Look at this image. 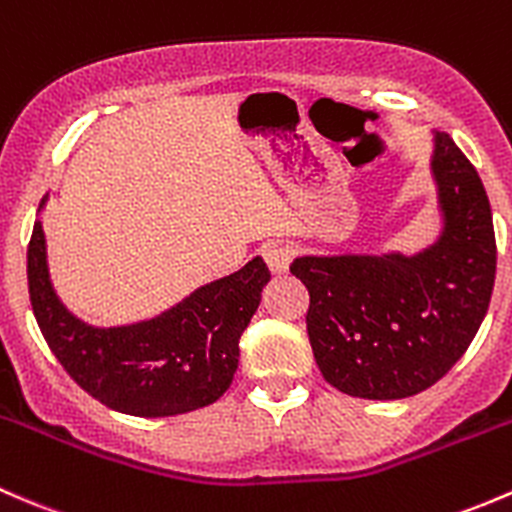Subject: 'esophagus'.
Masks as SVG:
<instances>
[{
    "label": "esophagus",
    "mask_w": 512,
    "mask_h": 512,
    "mask_svg": "<svg viewBox=\"0 0 512 512\" xmlns=\"http://www.w3.org/2000/svg\"><path fill=\"white\" fill-rule=\"evenodd\" d=\"M295 251L288 244H281V241H271L261 249L263 261L271 268V273H286L288 266H291Z\"/></svg>",
    "instance_id": "esophagus-1"
}]
</instances>
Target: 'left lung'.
Masks as SVG:
<instances>
[{
    "label": "left lung",
    "mask_w": 512,
    "mask_h": 512,
    "mask_svg": "<svg viewBox=\"0 0 512 512\" xmlns=\"http://www.w3.org/2000/svg\"><path fill=\"white\" fill-rule=\"evenodd\" d=\"M446 226L416 256H303L310 347L325 382L362 399H404L439 382L481 328L495 283L491 202L449 135L431 160Z\"/></svg>",
    "instance_id": "obj_1"
}]
</instances>
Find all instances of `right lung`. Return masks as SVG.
<instances>
[{
	"instance_id": "add662e5",
	"label": "right lung",
	"mask_w": 512,
	"mask_h": 512,
	"mask_svg": "<svg viewBox=\"0 0 512 512\" xmlns=\"http://www.w3.org/2000/svg\"><path fill=\"white\" fill-rule=\"evenodd\" d=\"M26 276L41 335L78 387L115 412L175 416L207 407L229 389L239 367V337L254 318L271 273L254 258L157 318L93 328L73 318L56 298L44 229L36 221Z\"/></svg>"
}]
</instances>
